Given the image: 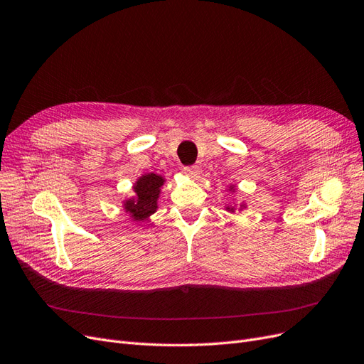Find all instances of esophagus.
I'll return each instance as SVG.
<instances>
[{"instance_id": "34e87169", "label": "esophagus", "mask_w": 364, "mask_h": 364, "mask_svg": "<svg viewBox=\"0 0 364 364\" xmlns=\"http://www.w3.org/2000/svg\"><path fill=\"white\" fill-rule=\"evenodd\" d=\"M183 173L186 174V176L196 179V178H198L200 168H198V166H186V167H183Z\"/></svg>"}]
</instances>
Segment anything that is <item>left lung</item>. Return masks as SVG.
Masks as SVG:
<instances>
[{"label": "left lung", "instance_id": "8db88e82", "mask_svg": "<svg viewBox=\"0 0 364 364\" xmlns=\"http://www.w3.org/2000/svg\"><path fill=\"white\" fill-rule=\"evenodd\" d=\"M228 209H230V210H235V209H232V208H228Z\"/></svg>", "mask_w": 364, "mask_h": 364}]
</instances>
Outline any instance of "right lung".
<instances>
[{"label":"right lung","mask_w":364,"mask_h":364,"mask_svg":"<svg viewBox=\"0 0 364 364\" xmlns=\"http://www.w3.org/2000/svg\"><path fill=\"white\" fill-rule=\"evenodd\" d=\"M164 179L161 176H156L154 173L144 174L136 185V198L125 201V209L133 215L136 221L146 220L149 215L156 210V200L159 196V188L163 186Z\"/></svg>","instance_id":"1"}]
</instances>
